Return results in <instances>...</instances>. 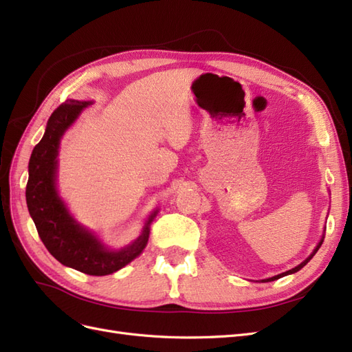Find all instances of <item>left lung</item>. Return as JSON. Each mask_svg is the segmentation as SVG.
I'll return each instance as SVG.
<instances>
[{
	"instance_id": "8db88e82",
	"label": "left lung",
	"mask_w": 352,
	"mask_h": 352,
	"mask_svg": "<svg viewBox=\"0 0 352 352\" xmlns=\"http://www.w3.org/2000/svg\"><path fill=\"white\" fill-rule=\"evenodd\" d=\"M323 239H324V236L322 238V241L320 242H318V245H317V247H316V250L310 254V257H308V258H305L301 264H298L296 265V267H294V269H291V270H287V272H285V273H280V274H278V276H273V278H269V279H264V280H261V282H272V280H276V279H280V278H283V276H287V274H292V273H296L298 270H301L302 267H304V265L308 263V261H310L313 257H314V254L318 251V248H320L322 247V243H323Z\"/></svg>"
}]
</instances>
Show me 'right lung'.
Segmentation results:
<instances>
[{"mask_svg": "<svg viewBox=\"0 0 352 352\" xmlns=\"http://www.w3.org/2000/svg\"><path fill=\"white\" fill-rule=\"evenodd\" d=\"M89 101L67 100L51 114L47 129L29 160L26 202L38 235L50 254L61 264L91 276L111 274L124 267L146 247L155 210L148 217L142 233L122 250H107L92 232L74 220L56 188L57 155L61 136L78 119Z\"/></svg>", "mask_w": 352, "mask_h": 352, "instance_id": "right-lung-1", "label": "right lung"}]
</instances>
